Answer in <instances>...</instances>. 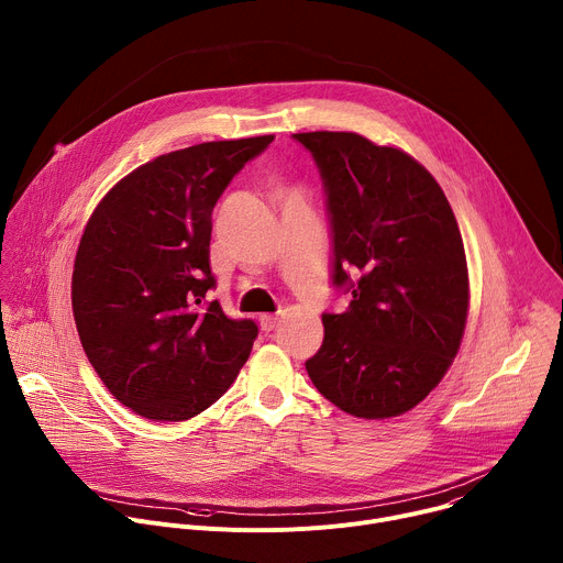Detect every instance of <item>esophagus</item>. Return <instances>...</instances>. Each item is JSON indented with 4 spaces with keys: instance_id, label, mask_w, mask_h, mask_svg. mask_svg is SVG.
<instances>
[{
    "instance_id": "34e87169",
    "label": "esophagus",
    "mask_w": 563,
    "mask_h": 563,
    "mask_svg": "<svg viewBox=\"0 0 563 563\" xmlns=\"http://www.w3.org/2000/svg\"><path fill=\"white\" fill-rule=\"evenodd\" d=\"M278 323H280V318L278 316H269V313H265V316H261V328H263V332H274L276 328H278Z\"/></svg>"
}]
</instances>
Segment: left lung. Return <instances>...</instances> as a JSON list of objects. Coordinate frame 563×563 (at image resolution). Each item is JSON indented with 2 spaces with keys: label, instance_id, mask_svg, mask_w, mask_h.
<instances>
[{
  "label": "left lung",
  "instance_id": "left-lung-1",
  "mask_svg": "<svg viewBox=\"0 0 563 563\" xmlns=\"http://www.w3.org/2000/svg\"><path fill=\"white\" fill-rule=\"evenodd\" d=\"M328 196L332 283L352 294L323 313L325 339L305 363L343 412L389 419L439 385L459 352L470 302L452 207L412 155L358 133H294Z\"/></svg>",
  "mask_w": 563,
  "mask_h": 563
}]
</instances>
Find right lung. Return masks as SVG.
<instances>
[{
  "instance_id": "1",
  "label": "right lung",
  "mask_w": 563,
  "mask_h": 563,
  "mask_svg": "<svg viewBox=\"0 0 563 563\" xmlns=\"http://www.w3.org/2000/svg\"><path fill=\"white\" fill-rule=\"evenodd\" d=\"M274 135L159 155L96 207L73 267L79 341L107 389L151 421H187L229 389L258 336L229 318L209 267L211 213Z\"/></svg>"
}]
</instances>
